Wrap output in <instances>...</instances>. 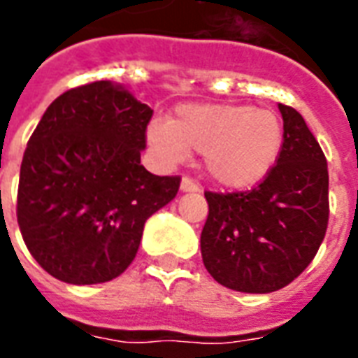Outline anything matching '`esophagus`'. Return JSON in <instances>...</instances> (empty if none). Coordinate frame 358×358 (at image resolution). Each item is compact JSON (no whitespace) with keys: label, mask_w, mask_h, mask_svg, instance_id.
<instances>
[{"label":"esophagus","mask_w":358,"mask_h":358,"mask_svg":"<svg viewBox=\"0 0 358 358\" xmlns=\"http://www.w3.org/2000/svg\"><path fill=\"white\" fill-rule=\"evenodd\" d=\"M180 189L184 191V193H197V191H201V185L197 182H193L191 178H187V176H184L182 182H180Z\"/></svg>","instance_id":"obj_1"}]
</instances>
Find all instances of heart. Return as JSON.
<instances>
[{
	"instance_id": "obj_1",
	"label": "heart",
	"mask_w": 358,
	"mask_h": 358,
	"mask_svg": "<svg viewBox=\"0 0 358 358\" xmlns=\"http://www.w3.org/2000/svg\"><path fill=\"white\" fill-rule=\"evenodd\" d=\"M146 141L165 165H176L189 152H199L215 184L245 189L276 165L283 148V125L272 110L257 106L182 105L173 122L152 120Z\"/></svg>"
}]
</instances>
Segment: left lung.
Returning <instances> with one entry per match:
<instances>
[{
	"label": "left lung",
	"instance_id": "left-lung-1",
	"mask_svg": "<svg viewBox=\"0 0 358 358\" xmlns=\"http://www.w3.org/2000/svg\"><path fill=\"white\" fill-rule=\"evenodd\" d=\"M283 148L276 167L248 193H210L201 253L210 276L240 293H272L315 257L329 223L327 159L294 108L278 105Z\"/></svg>",
	"mask_w": 358,
	"mask_h": 358
}]
</instances>
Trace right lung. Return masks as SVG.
Returning <instances> with one entry per match:
<instances>
[{"mask_svg": "<svg viewBox=\"0 0 358 358\" xmlns=\"http://www.w3.org/2000/svg\"><path fill=\"white\" fill-rule=\"evenodd\" d=\"M152 108L122 84L99 80L52 101L27 143L16 217L27 250L65 283L118 278L144 223L176 197L178 176L141 165Z\"/></svg>", "mask_w": 358, "mask_h": 358, "instance_id": "right-lung-1", "label": "right lung"}]
</instances>
